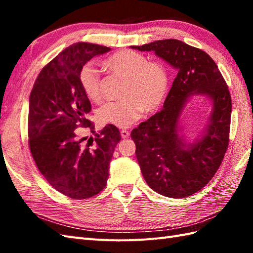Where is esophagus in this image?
I'll list each match as a JSON object with an SVG mask.
<instances>
[{
  "instance_id": "esophagus-1",
  "label": "esophagus",
  "mask_w": 253,
  "mask_h": 253,
  "mask_svg": "<svg viewBox=\"0 0 253 253\" xmlns=\"http://www.w3.org/2000/svg\"><path fill=\"white\" fill-rule=\"evenodd\" d=\"M121 136H122V138H124V139L128 138V137H129V131L126 130V129H122V130H121Z\"/></svg>"
}]
</instances>
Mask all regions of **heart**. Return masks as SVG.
Here are the masks:
<instances>
[{"instance_id": "obj_1", "label": "heart", "mask_w": 253, "mask_h": 253, "mask_svg": "<svg viewBox=\"0 0 253 253\" xmlns=\"http://www.w3.org/2000/svg\"><path fill=\"white\" fill-rule=\"evenodd\" d=\"M109 72L125 79L122 96L110 101L98 111L100 122L121 128L129 127L140 117L143 109L153 112L162 104L169 91V77L163 64L149 62L148 57L132 50H122L103 62ZM80 84L91 101L102 98L100 74L92 65H84L80 71Z\"/></svg>"}]
</instances>
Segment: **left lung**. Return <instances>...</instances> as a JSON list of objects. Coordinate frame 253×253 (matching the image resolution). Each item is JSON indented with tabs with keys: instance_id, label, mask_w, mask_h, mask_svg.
<instances>
[{
	"instance_id": "left-lung-1",
	"label": "left lung",
	"mask_w": 253,
	"mask_h": 253,
	"mask_svg": "<svg viewBox=\"0 0 253 253\" xmlns=\"http://www.w3.org/2000/svg\"><path fill=\"white\" fill-rule=\"evenodd\" d=\"M153 51L177 69L163 110L131 131L144 180L160 195L186 198L201 190L215 175L229 142L232 99L226 82L208 53L175 39L133 45ZM207 95L212 100L207 129L192 145L179 136V117L187 98Z\"/></svg>"
}]
</instances>
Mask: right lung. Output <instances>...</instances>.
<instances>
[{
  "mask_svg": "<svg viewBox=\"0 0 253 253\" xmlns=\"http://www.w3.org/2000/svg\"><path fill=\"white\" fill-rule=\"evenodd\" d=\"M110 47L77 42L63 50L42 68L29 98L28 144L37 168L49 184L76 200L103 190L109 178L110 161L121 133L106 125L87 143L79 127L94 132L87 120L91 103L80 84V71L95 55Z\"/></svg>",
  "mask_w": 253,
  "mask_h": 253,
  "instance_id": "right-lung-1",
  "label": "right lung"
}]
</instances>
